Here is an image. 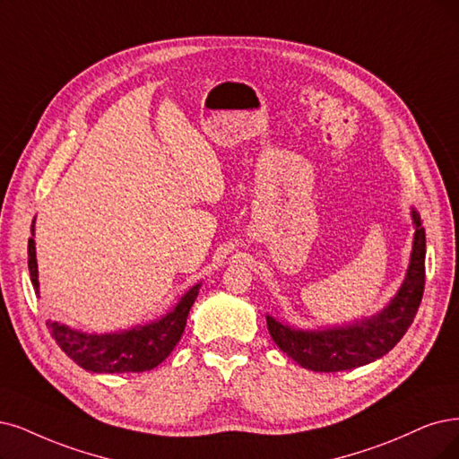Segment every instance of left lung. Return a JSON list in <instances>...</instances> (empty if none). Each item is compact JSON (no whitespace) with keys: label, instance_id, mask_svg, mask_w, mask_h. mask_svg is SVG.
Returning <instances> with one entry per match:
<instances>
[{"label":"left lung","instance_id":"8db88e82","mask_svg":"<svg viewBox=\"0 0 459 459\" xmlns=\"http://www.w3.org/2000/svg\"><path fill=\"white\" fill-rule=\"evenodd\" d=\"M416 225L409 273L395 299L382 314L361 324L325 329L295 331L266 316V325L274 342L300 367L316 372H338L375 361L392 350L409 331L418 314L426 287V229L412 212Z\"/></svg>","mask_w":459,"mask_h":459}]
</instances>
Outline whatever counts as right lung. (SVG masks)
<instances>
[{"label": "right lung", "mask_w": 459, "mask_h": 459, "mask_svg": "<svg viewBox=\"0 0 459 459\" xmlns=\"http://www.w3.org/2000/svg\"><path fill=\"white\" fill-rule=\"evenodd\" d=\"M36 223V219H33ZM31 223V234H33ZM28 268L33 287H39L38 281V261L36 244L33 238L28 240ZM198 287H191L186 295L176 304L172 312L151 325L135 327L123 333L111 334H87L74 331L65 325L48 321L50 336L67 358L74 359L84 370L92 372H143L160 365L169 351L176 348L186 325V316L198 295Z\"/></svg>", "instance_id": "obj_1"}]
</instances>
